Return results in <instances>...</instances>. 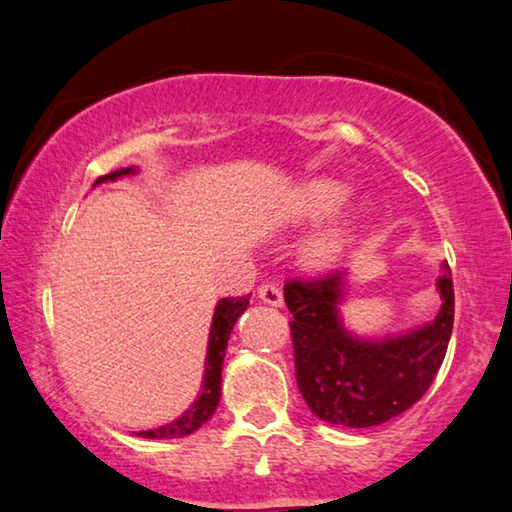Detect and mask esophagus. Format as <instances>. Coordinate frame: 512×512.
I'll use <instances>...</instances> for the list:
<instances>
[{
    "mask_svg": "<svg viewBox=\"0 0 512 512\" xmlns=\"http://www.w3.org/2000/svg\"><path fill=\"white\" fill-rule=\"evenodd\" d=\"M257 297L269 306H283V292L276 283H264L257 287Z\"/></svg>",
    "mask_w": 512,
    "mask_h": 512,
    "instance_id": "1",
    "label": "esophagus"
}]
</instances>
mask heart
<instances>
[{
  "instance_id": "heart-1",
  "label": "heart",
  "mask_w": 512,
  "mask_h": 512,
  "mask_svg": "<svg viewBox=\"0 0 512 512\" xmlns=\"http://www.w3.org/2000/svg\"><path fill=\"white\" fill-rule=\"evenodd\" d=\"M348 199V187L331 178H315L299 185L285 204V218L290 222H311L334 215ZM359 225V211L345 213L343 218L329 222L304 243V259L311 266H327L336 262L350 248Z\"/></svg>"
}]
</instances>
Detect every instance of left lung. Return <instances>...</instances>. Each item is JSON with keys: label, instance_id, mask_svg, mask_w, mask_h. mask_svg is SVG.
Masks as SVG:
<instances>
[{"label": "left lung", "instance_id": "left-lung-1", "mask_svg": "<svg viewBox=\"0 0 512 512\" xmlns=\"http://www.w3.org/2000/svg\"><path fill=\"white\" fill-rule=\"evenodd\" d=\"M343 285L341 271L285 283L297 385L320 420L376 427L420 401L441 369L455 322L452 271L443 262L436 283L443 306L429 325L380 341L357 338L343 327Z\"/></svg>", "mask_w": 512, "mask_h": 512}]
</instances>
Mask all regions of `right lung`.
Returning a JSON list of instances; mask_svg holds the SVG:
<instances>
[{
	"label": "right lung",
	"mask_w": 512,
	"mask_h": 512,
	"mask_svg": "<svg viewBox=\"0 0 512 512\" xmlns=\"http://www.w3.org/2000/svg\"><path fill=\"white\" fill-rule=\"evenodd\" d=\"M136 169H118L111 171L102 178H97V183L115 181V178L134 174ZM248 308V294L246 297H225L218 301L213 313V325L211 334H208V355H206V373H204V387H201L199 399L192 403L178 420L164 424V427L141 431L139 436L143 438H183L192 431H197L206 420H211L220 403V385H222V362H225V350L229 334L239 320V315Z\"/></svg>",
	"instance_id": "add662e5"
}]
</instances>
